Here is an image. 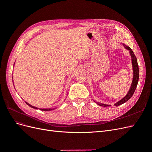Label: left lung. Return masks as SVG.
Returning <instances> with one entry per match:
<instances>
[{
	"instance_id": "8db88e82",
	"label": "left lung",
	"mask_w": 152,
	"mask_h": 152,
	"mask_svg": "<svg viewBox=\"0 0 152 152\" xmlns=\"http://www.w3.org/2000/svg\"><path fill=\"white\" fill-rule=\"evenodd\" d=\"M124 47L127 50H128L129 51L131 57V61H132V70H133V78H132V84L131 86V87L129 89V91H128L127 94L125 96V97L123 98L122 99H121L120 101H118V102H117L116 103H115V106L116 107H118V106L121 105L123 103H124L125 102H127V101L134 94V91L136 89V87L137 85V83H138V80H139V67H138V64H137V58L136 57V56L134 55V53H133V51L132 50V49L127 46V45H126L124 44H123ZM94 102H96L95 101H94ZM98 105L99 106H102V107H110V104H103L101 103H98V102H96Z\"/></svg>"
}]
</instances>
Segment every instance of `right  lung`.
Here are the masks:
<instances>
[{
	"label": "right lung",
	"mask_w": 152,
	"mask_h": 152,
	"mask_svg": "<svg viewBox=\"0 0 152 152\" xmlns=\"http://www.w3.org/2000/svg\"><path fill=\"white\" fill-rule=\"evenodd\" d=\"M14 65H15V64H14ZM25 103L28 104V106H30V107H31V108H35V109H38L37 108V107H34V106H32V105H31V104H30L29 103H28L27 102H25ZM40 110H42V111H50V110H54L55 108H39Z\"/></svg>",
	"instance_id": "add662e5"
}]
</instances>
